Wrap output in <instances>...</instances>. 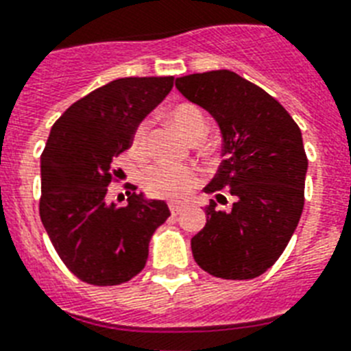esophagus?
<instances>
[{"instance_id": "1", "label": "esophagus", "mask_w": 351, "mask_h": 351, "mask_svg": "<svg viewBox=\"0 0 351 351\" xmlns=\"http://www.w3.org/2000/svg\"><path fill=\"white\" fill-rule=\"evenodd\" d=\"M169 211L173 217H176V215H180L184 211V206H180V204H169Z\"/></svg>"}]
</instances>
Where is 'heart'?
Returning a JSON list of instances; mask_svg holds the SVG:
<instances>
[{
	"label": "heart",
	"instance_id": "heart-1",
	"mask_svg": "<svg viewBox=\"0 0 351 351\" xmlns=\"http://www.w3.org/2000/svg\"><path fill=\"white\" fill-rule=\"evenodd\" d=\"M171 120L178 127V131L189 140H197L206 134L208 121L204 112L197 106L180 104L171 111ZM149 120L138 121L131 134V153L134 156H143L147 151ZM200 176L191 167L182 165L158 164L151 167L143 176V189L154 198H167V200H182L198 186Z\"/></svg>",
	"mask_w": 351,
	"mask_h": 351
}]
</instances>
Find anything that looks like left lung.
Segmentation results:
<instances>
[{
  "label": "left lung",
  "mask_w": 351,
  "mask_h": 351,
  "mask_svg": "<svg viewBox=\"0 0 351 351\" xmlns=\"http://www.w3.org/2000/svg\"><path fill=\"white\" fill-rule=\"evenodd\" d=\"M176 89L222 132L224 160L206 193L219 202L224 189L234 197L230 211L209 202L193 256L213 277H258L282 255L304 208L308 158L299 125L273 96L231 71L182 76Z\"/></svg>",
  "instance_id": "8db88e82"
}]
</instances>
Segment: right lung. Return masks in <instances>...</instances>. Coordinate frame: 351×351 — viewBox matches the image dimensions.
<instances>
[{
  "label": "right lung",
  "instance_id": "right-lung-1",
  "mask_svg": "<svg viewBox=\"0 0 351 351\" xmlns=\"http://www.w3.org/2000/svg\"><path fill=\"white\" fill-rule=\"evenodd\" d=\"M173 76L120 78L74 101L52 125L41 153L40 217L63 264L93 286H117L142 271L149 240L169 217L164 200L129 193L109 204L112 162L169 95Z\"/></svg>",
  "mask_w": 351,
  "mask_h": 351
}]
</instances>
